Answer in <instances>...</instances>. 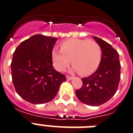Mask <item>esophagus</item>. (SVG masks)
<instances>
[{
  "label": "esophagus",
  "mask_w": 133,
  "mask_h": 133,
  "mask_svg": "<svg viewBox=\"0 0 133 133\" xmlns=\"http://www.w3.org/2000/svg\"><path fill=\"white\" fill-rule=\"evenodd\" d=\"M66 79L71 80V79H73V77H71V76H66Z\"/></svg>",
  "instance_id": "esophagus-1"
}]
</instances>
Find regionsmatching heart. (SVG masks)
<instances>
[{
    "label": "heart",
    "mask_w": 133,
    "mask_h": 133,
    "mask_svg": "<svg viewBox=\"0 0 133 133\" xmlns=\"http://www.w3.org/2000/svg\"><path fill=\"white\" fill-rule=\"evenodd\" d=\"M51 56L57 70H65L71 61L74 71H78L81 76H88L95 72L100 64L102 49L96 42L69 39L61 43V50L54 48Z\"/></svg>",
    "instance_id": "b5f03b06"
}]
</instances>
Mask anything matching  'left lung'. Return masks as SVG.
Returning a JSON list of instances; mask_svg holds the SVG:
<instances>
[{
    "label": "left lung",
    "mask_w": 133,
    "mask_h": 133,
    "mask_svg": "<svg viewBox=\"0 0 133 133\" xmlns=\"http://www.w3.org/2000/svg\"><path fill=\"white\" fill-rule=\"evenodd\" d=\"M93 38L102 49V59L95 72L82 78L83 85L76 90L82 103L99 106L112 97L117 91L121 78L119 55L110 44L96 36Z\"/></svg>",
    "instance_id": "left-lung-1"
}]
</instances>
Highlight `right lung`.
<instances>
[{
  "label": "right lung",
  "mask_w": 133,
  "mask_h": 133,
  "mask_svg": "<svg viewBox=\"0 0 133 133\" xmlns=\"http://www.w3.org/2000/svg\"><path fill=\"white\" fill-rule=\"evenodd\" d=\"M57 38L36 34L22 42L11 63L12 82L18 95L34 104L52 100L66 78L54 69L51 52Z\"/></svg>",
  "instance_id": "right-lung-1"
}]
</instances>
